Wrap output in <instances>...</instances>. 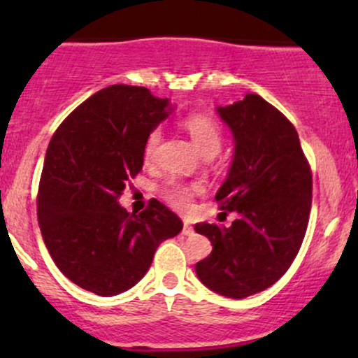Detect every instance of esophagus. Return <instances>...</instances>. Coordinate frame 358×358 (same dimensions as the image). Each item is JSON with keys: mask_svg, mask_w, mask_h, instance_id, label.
Here are the masks:
<instances>
[{"mask_svg": "<svg viewBox=\"0 0 358 358\" xmlns=\"http://www.w3.org/2000/svg\"><path fill=\"white\" fill-rule=\"evenodd\" d=\"M182 232L185 234V236H193V232H195V231H193L192 225L188 224L187 220H185V222H183V231H182Z\"/></svg>", "mask_w": 358, "mask_h": 358, "instance_id": "esophagus-1", "label": "esophagus"}]
</instances>
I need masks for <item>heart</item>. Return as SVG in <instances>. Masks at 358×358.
I'll use <instances>...</instances> for the list:
<instances>
[{
    "label": "heart",
    "mask_w": 358,
    "mask_h": 358,
    "mask_svg": "<svg viewBox=\"0 0 358 358\" xmlns=\"http://www.w3.org/2000/svg\"><path fill=\"white\" fill-rule=\"evenodd\" d=\"M183 127L187 129V133L190 134L193 145L200 153H217L222 145V133L220 127L213 121L212 117L205 116V114H190L188 117H185ZM159 139H162V133L159 129H153L148 134L146 143H145V158L151 159L153 158L156 148L159 145ZM199 192V187H188V185L171 182L168 183L162 190L163 199L166 200L171 207L178 208V210H185V208L190 207V200L193 193Z\"/></svg>",
    "instance_id": "obj_1"
}]
</instances>
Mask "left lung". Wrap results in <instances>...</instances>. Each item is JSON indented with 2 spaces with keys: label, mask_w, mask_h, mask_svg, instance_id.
Masks as SVG:
<instances>
[{
  "label": "left lung",
  "mask_w": 358,
  "mask_h": 358,
  "mask_svg": "<svg viewBox=\"0 0 358 358\" xmlns=\"http://www.w3.org/2000/svg\"><path fill=\"white\" fill-rule=\"evenodd\" d=\"M234 138V158L215 193L231 227L195 224L212 242L195 273L213 293L242 299L273 286L289 269L305 239L311 210V171L294 126L257 94L217 108Z\"/></svg>",
  "instance_id": "obj_1"
}]
</instances>
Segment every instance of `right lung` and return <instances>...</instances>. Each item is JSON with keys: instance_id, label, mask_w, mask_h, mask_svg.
I'll list each match as a JSON object with an SVG mask.
<instances>
[{"instance_id": "add662e5", "label": "right lung", "mask_w": 358, "mask_h": 358, "mask_svg": "<svg viewBox=\"0 0 358 358\" xmlns=\"http://www.w3.org/2000/svg\"><path fill=\"white\" fill-rule=\"evenodd\" d=\"M171 110L170 101L146 87L109 85L50 139L36 205L40 231L57 268L90 293L116 296L133 287L158 245L183 229L156 199L139 215L117 202L141 171L148 134Z\"/></svg>"}]
</instances>
